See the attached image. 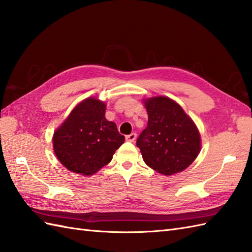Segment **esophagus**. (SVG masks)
<instances>
[{
  "label": "esophagus",
  "instance_id": "34e87169",
  "mask_svg": "<svg viewBox=\"0 0 252 252\" xmlns=\"http://www.w3.org/2000/svg\"><path fill=\"white\" fill-rule=\"evenodd\" d=\"M126 139L127 140V142L134 143V142H135V139H136V134H135V133H131L130 135H127V136L126 137Z\"/></svg>",
  "mask_w": 252,
  "mask_h": 252
}]
</instances>
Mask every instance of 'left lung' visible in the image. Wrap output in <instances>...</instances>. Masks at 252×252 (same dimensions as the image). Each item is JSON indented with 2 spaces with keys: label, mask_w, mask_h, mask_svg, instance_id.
I'll list each match as a JSON object with an SVG mask.
<instances>
[{
  "label": "left lung",
  "mask_w": 252,
  "mask_h": 252,
  "mask_svg": "<svg viewBox=\"0 0 252 252\" xmlns=\"http://www.w3.org/2000/svg\"><path fill=\"white\" fill-rule=\"evenodd\" d=\"M144 102L148 125L136 146L145 163L166 176L184 171L201 150V136L194 122L169 97L155 96Z\"/></svg>",
  "instance_id": "8db88e82"
}]
</instances>
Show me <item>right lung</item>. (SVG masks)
Masks as SVG:
<instances>
[{"mask_svg": "<svg viewBox=\"0 0 252 252\" xmlns=\"http://www.w3.org/2000/svg\"><path fill=\"white\" fill-rule=\"evenodd\" d=\"M106 105L95 97L80 102L52 137L58 159L71 172L90 176L112 161L125 142L115 122L105 118Z\"/></svg>", "mask_w": 252, "mask_h": 252, "instance_id": "obj_1", "label": "right lung"}]
</instances>
